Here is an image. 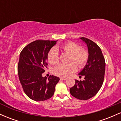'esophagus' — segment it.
Wrapping results in <instances>:
<instances>
[{"label":"esophagus","instance_id":"obj_1","mask_svg":"<svg viewBox=\"0 0 121 121\" xmlns=\"http://www.w3.org/2000/svg\"><path fill=\"white\" fill-rule=\"evenodd\" d=\"M66 78H65V77H61L60 78V80H66Z\"/></svg>","mask_w":121,"mask_h":121}]
</instances>
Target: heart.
<instances>
[{"label":"heart","instance_id":"b5f03b06","mask_svg":"<svg viewBox=\"0 0 121 121\" xmlns=\"http://www.w3.org/2000/svg\"><path fill=\"white\" fill-rule=\"evenodd\" d=\"M59 49L62 52L70 54L69 61L72 62L67 64H60L54 68V74L59 77H68L77 70V68L76 65L80 68H82L88 61L89 57L88 51L84 48H81V47L76 43L68 41L56 48H53L49 51L47 59L51 65H55L59 62Z\"/></svg>","mask_w":121,"mask_h":121}]
</instances>
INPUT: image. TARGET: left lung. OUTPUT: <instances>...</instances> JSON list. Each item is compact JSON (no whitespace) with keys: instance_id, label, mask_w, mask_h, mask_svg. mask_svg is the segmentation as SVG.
Listing matches in <instances>:
<instances>
[{"instance_id":"left-lung-1","label":"left lung","mask_w":121,"mask_h":121,"mask_svg":"<svg viewBox=\"0 0 121 121\" xmlns=\"http://www.w3.org/2000/svg\"><path fill=\"white\" fill-rule=\"evenodd\" d=\"M80 39L87 44L89 57L84 68L78 74L80 77L84 76V80H75L70 93L77 99L87 100L94 97L103 84L105 60L101 48L96 43L84 37Z\"/></svg>"}]
</instances>
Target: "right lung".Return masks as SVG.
<instances>
[{"label": "right lung", "mask_w": 121, "mask_h": 121, "mask_svg": "<svg viewBox=\"0 0 121 121\" xmlns=\"http://www.w3.org/2000/svg\"><path fill=\"white\" fill-rule=\"evenodd\" d=\"M57 41L37 40L30 43L20 52L17 72L24 92L36 101L51 98L60 78L52 75L42 77L47 68V56Z\"/></svg>", "instance_id": "right-lung-1"}]
</instances>
